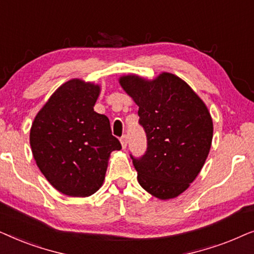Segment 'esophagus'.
<instances>
[{"label":"esophagus","mask_w":254,"mask_h":254,"mask_svg":"<svg viewBox=\"0 0 254 254\" xmlns=\"http://www.w3.org/2000/svg\"><path fill=\"white\" fill-rule=\"evenodd\" d=\"M120 142H121V145H123V149H126L127 143H128V141H127V135H123V136L120 137Z\"/></svg>","instance_id":"34e87169"}]
</instances>
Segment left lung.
<instances>
[{"mask_svg": "<svg viewBox=\"0 0 254 254\" xmlns=\"http://www.w3.org/2000/svg\"><path fill=\"white\" fill-rule=\"evenodd\" d=\"M119 83L137 104L138 123L147 135L144 155H130L138 184L161 200L178 196L196 178L209 154V111L186 82L170 72L152 81L127 75Z\"/></svg>", "mask_w": 254, "mask_h": 254, "instance_id": "left-lung-1", "label": "left lung"}]
</instances>
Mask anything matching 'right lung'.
<instances>
[{
  "label": "right lung",
  "instance_id": "obj_1",
  "mask_svg": "<svg viewBox=\"0 0 254 254\" xmlns=\"http://www.w3.org/2000/svg\"><path fill=\"white\" fill-rule=\"evenodd\" d=\"M100 86L82 79L62 84L34 118L30 144L38 168L54 189L85 197L105 179L110 154L121 144L109 118L93 111Z\"/></svg>",
  "mask_w": 254,
  "mask_h": 254
}]
</instances>
